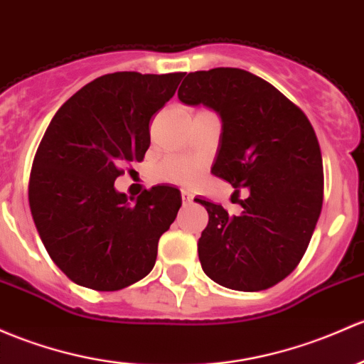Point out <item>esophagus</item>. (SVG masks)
<instances>
[{
  "label": "esophagus",
  "instance_id": "obj_1",
  "mask_svg": "<svg viewBox=\"0 0 364 364\" xmlns=\"http://www.w3.org/2000/svg\"><path fill=\"white\" fill-rule=\"evenodd\" d=\"M181 200H183V205H188L192 204L193 200V195L188 192V190H181Z\"/></svg>",
  "mask_w": 364,
  "mask_h": 364
}]
</instances>
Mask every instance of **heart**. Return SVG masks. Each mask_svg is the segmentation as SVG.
I'll return each instance as SVG.
<instances>
[{
    "mask_svg": "<svg viewBox=\"0 0 364 364\" xmlns=\"http://www.w3.org/2000/svg\"><path fill=\"white\" fill-rule=\"evenodd\" d=\"M155 176L160 181L193 185L198 179V169L195 164L188 162V160L166 159L155 167Z\"/></svg>",
    "mask_w": 364,
    "mask_h": 364,
    "instance_id": "1",
    "label": "heart"
}]
</instances>
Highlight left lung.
Masks as SVG:
<instances>
[{"instance_id":"left-lung-1","label":"left lung","mask_w":364,"mask_h":364,"mask_svg":"<svg viewBox=\"0 0 364 364\" xmlns=\"http://www.w3.org/2000/svg\"><path fill=\"white\" fill-rule=\"evenodd\" d=\"M178 97L220 113L211 172L235 193L247 190L239 216L197 198L209 214L197 244L202 269L237 291L272 288L304 258L323 208V159L311 122L274 85L237 68L190 73Z\"/></svg>"}]
</instances>
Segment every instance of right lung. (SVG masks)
<instances>
[{"label": "right lung", "mask_w": 364, "mask_h": 364, "mask_svg": "<svg viewBox=\"0 0 364 364\" xmlns=\"http://www.w3.org/2000/svg\"><path fill=\"white\" fill-rule=\"evenodd\" d=\"M185 73L118 71L87 83L52 118L29 176V208L41 242L73 282L118 291L151 272L159 239L176 220L172 186L131 204L114 179L150 146V120Z\"/></svg>", "instance_id": "add662e5"}]
</instances>
